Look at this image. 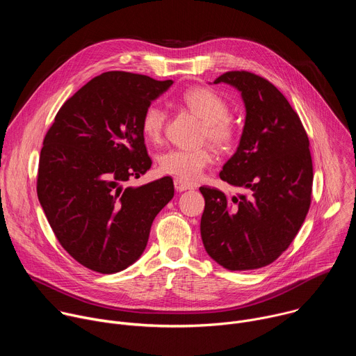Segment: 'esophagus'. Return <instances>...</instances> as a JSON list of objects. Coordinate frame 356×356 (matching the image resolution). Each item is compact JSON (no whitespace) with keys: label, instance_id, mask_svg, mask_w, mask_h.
Instances as JSON below:
<instances>
[{"label":"esophagus","instance_id":"34e87169","mask_svg":"<svg viewBox=\"0 0 356 356\" xmlns=\"http://www.w3.org/2000/svg\"><path fill=\"white\" fill-rule=\"evenodd\" d=\"M175 188L179 193H181V191H187V190H194V186H191V184H188V183H186L180 179H175Z\"/></svg>","mask_w":356,"mask_h":356}]
</instances>
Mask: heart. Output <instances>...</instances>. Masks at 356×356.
I'll return each mask as SVG.
<instances>
[{"label": "heart", "instance_id": "b5f03b06", "mask_svg": "<svg viewBox=\"0 0 356 356\" xmlns=\"http://www.w3.org/2000/svg\"><path fill=\"white\" fill-rule=\"evenodd\" d=\"M181 103L204 120L202 138H209L210 142L220 147L232 143L235 127L228 117V106L221 95L207 87H193L183 92ZM165 125V110L156 103L149 104L140 121L143 136L149 142H159ZM213 159V152L206 146L197 149H170L159 158V169L162 173L175 176L183 181H195Z\"/></svg>", "mask_w": 356, "mask_h": 356}]
</instances>
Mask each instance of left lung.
Segmentation results:
<instances>
[{
    "mask_svg": "<svg viewBox=\"0 0 356 356\" xmlns=\"http://www.w3.org/2000/svg\"><path fill=\"white\" fill-rule=\"evenodd\" d=\"M235 87L245 106L239 145L222 166L221 180L248 193L227 197L200 187L206 207L201 239L228 270H252L276 261L293 242L310 209V142L286 97L266 79L227 72L214 80Z\"/></svg>",
    "mask_w": 356,
    "mask_h": 356,
    "instance_id": "8db88e82",
    "label": "left lung"
}]
</instances>
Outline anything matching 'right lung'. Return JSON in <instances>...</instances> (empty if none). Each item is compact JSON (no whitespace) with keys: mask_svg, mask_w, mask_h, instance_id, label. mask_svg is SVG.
<instances>
[{"mask_svg":"<svg viewBox=\"0 0 356 356\" xmlns=\"http://www.w3.org/2000/svg\"><path fill=\"white\" fill-rule=\"evenodd\" d=\"M172 84L127 72L99 74L66 101L43 139L39 202L60 245L94 272L117 273L136 262L152 222L175 195L168 176L124 187L152 166L142 114Z\"/></svg>","mask_w":356,"mask_h":356,"instance_id":"add662e5","label":"right lung"}]
</instances>
